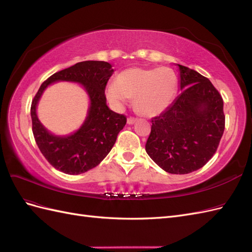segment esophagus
<instances>
[{"label": "esophagus", "mask_w": 252, "mask_h": 252, "mask_svg": "<svg viewBox=\"0 0 252 252\" xmlns=\"http://www.w3.org/2000/svg\"><path fill=\"white\" fill-rule=\"evenodd\" d=\"M135 122H136V119H135V118H128V119H127V124H129V125L134 124Z\"/></svg>", "instance_id": "obj_1"}]
</instances>
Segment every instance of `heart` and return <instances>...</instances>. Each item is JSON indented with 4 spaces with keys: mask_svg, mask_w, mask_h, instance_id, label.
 Returning a JSON list of instances; mask_svg holds the SVG:
<instances>
[{
    "mask_svg": "<svg viewBox=\"0 0 252 252\" xmlns=\"http://www.w3.org/2000/svg\"><path fill=\"white\" fill-rule=\"evenodd\" d=\"M177 88V77L169 68L133 67L120 72L116 83L108 84L106 97L116 108H122L133 97L135 110L152 118L167 109Z\"/></svg>",
    "mask_w": 252,
    "mask_h": 252,
    "instance_id": "obj_1",
    "label": "heart"
}]
</instances>
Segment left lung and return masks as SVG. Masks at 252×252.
<instances>
[{
	"label": "left lung",
	"instance_id": "1",
	"mask_svg": "<svg viewBox=\"0 0 252 252\" xmlns=\"http://www.w3.org/2000/svg\"><path fill=\"white\" fill-rule=\"evenodd\" d=\"M181 94L158 117L151 119L146 152L163 170L186 174L216 154L225 129L223 98L211 82L177 64Z\"/></svg>",
	"mask_w": 252,
	"mask_h": 252
}]
</instances>
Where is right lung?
<instances>
[{"label": "right lung", "mask_w": 252, "mask_h": 252, "mask_svg": "<svg viewBox=\"0 0 252 252\" xmlns=\"http://www.w3.org/2000/svg\"><path fill=\"white\" fill-rule=\"evenodd\" d=\"M113 72L111 64L103 61H85L52 74L45 81L32 103V132L37 147L56 169L66 174H81L97 166L107 156L126 117L113 112L106 104L105 87ZM57 81L78 82L90 98L84 123L67 136L53 135L37 118L36 108L44 89Z\"/></svg>", "instance_id": "right-lung-1"}]
</instances>
